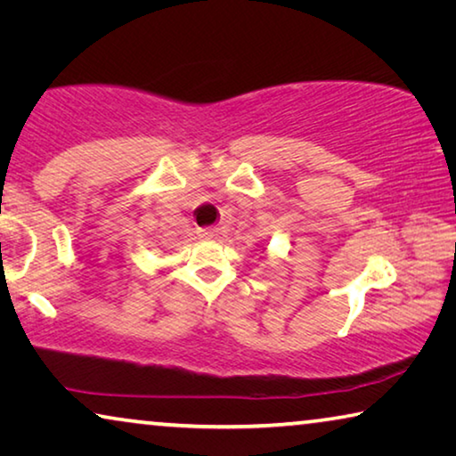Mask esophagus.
<instances>
[{
	"label": "esophagus",
	"instance_id": "1",
	"mask_svg": "<svg viewBox=\"0 0 456 456\" xmlns=\"http://www.w3.org/2000/svg\"><path fill=\"white\" fill-rule=\"evenodd\" d=\"M219 231L213 229V227H207V229H199V239H203V241H213L215 237H217Z\"/></svg>",
	"mask_w": 456,
	"mask_h": 456
}]
</instances>
